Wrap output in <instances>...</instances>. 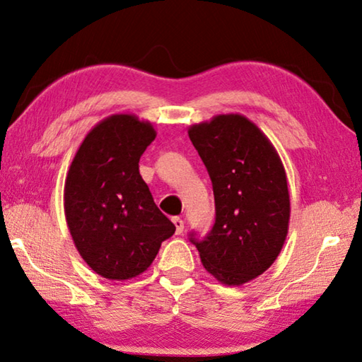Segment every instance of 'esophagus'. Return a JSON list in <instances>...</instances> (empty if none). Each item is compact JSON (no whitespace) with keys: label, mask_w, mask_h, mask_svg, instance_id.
I'll list each match as a JSON object with an SVG mask.
<instances>
[{"label":"esophagus","mask_w":362,"mask_h":362,"mask_svg":"<svg viewBox=\"0 0 362 362\" xmlns=\"http://www.w3.org/2000/svg\"><path fill=\"white\" fill-rule=\"evenodd\" d=\"M173 222L175 225V233L177 235H180V233L183 231V220L180 217H174Z\"/></svg>","instance_id":"obj_1"}]
</instances>
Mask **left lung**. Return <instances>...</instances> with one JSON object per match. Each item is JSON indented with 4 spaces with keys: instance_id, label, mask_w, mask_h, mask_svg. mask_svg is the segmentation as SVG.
Here are the masks:
<instances>
[{
    "instance_id": "8db88e82",
    "label": "left lung",
    "mask_w": 362,
    "mask_h": 362,
    "mask_svg": "<svg viewBox=\"0 0 362 362\" xmlns=\"http://www.w3.org/2000/svg\"><path fill=\"white\" fill-rule=\"evenodd\" d=\"M188 136L209 173L216 223L192 241L218 283L241 286L273 265L289 230L286 170L268 137L246 116L217 115Z\"/></svg>"
}]
</instances>
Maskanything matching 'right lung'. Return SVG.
Instances as JSON below:
<instances>
[{"label":"right lung","instance_id":"add662e5","mask_svg":"<svg viewBox=\"0 0 362 362\" xmlns=\"http://www.w3.org/2000/svg\"><path fill=\"white\" fill-rule=\"evenodd\" d=\"M156 131L136 115H112L79 145L64 188L73 243L84 262L110 281L142 274L175 226L158 209L139 173Z\"/></svg>","mask_w":362,"mask_h":362}]
</instances>
